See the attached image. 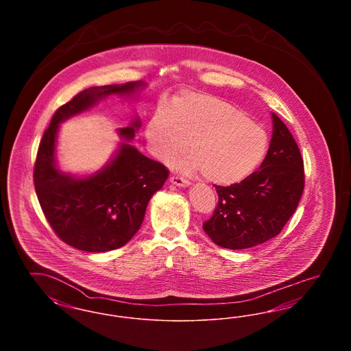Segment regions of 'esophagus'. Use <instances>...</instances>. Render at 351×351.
<instances>
[{
    "label": "esophagus",
    "instance_id": "1",
    "mask_svg": "<svg viewBox=\"0 0 351 351\" xmlns=\"http://www.w3.org/2000/svg\"><path fill=\"white\" fill-rule=\"evenodd\" d=\"M169 182L176 185V186H180V188H185V186H189V182L185 180L183 178H179V176H171Z\"/></svg>",
    "mask_w": 351,
    "mask_h": 351
}]
</instances>
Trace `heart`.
<instances>
[{
  "label": "heart",
  "mask_w": 351,
  "mask_h": 351,
  "mask_svg": "<svg viewBox=\"0 0 351 351\" xmlns=\"http://www.w3.org/2000/svg\"><path fill=\"white\" fill-rule=\"evenodd\" d=\"M151 150L163 162L186 151L178 165L185 173L202 172L217 185H234L261 166L268 150V134L241 109L215 96L183 92L166 110H158L146 128Z\"/></svg>",
  "instance_id": "obj_1"
}]
</instances>
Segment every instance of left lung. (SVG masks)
<instances>
[{
    "label": "left lung",
    "mask_w": 351,
    "mask_h": 351,
    "mask_svg": "<svg viewBox=\"0 0 351 351\" xmlns=\"http://www.w3.org/2000/svg\"><path fill=\"white\" fill-rule=\"evenodd\" d=\"M218 206L202 229L223 249L243 250L276 237L295 213L304 191L300 150L272 113V138L258 171L230 186L216 185Z\"/></svg>",
    "instance_id": "8db88e82"
}]
</instances>
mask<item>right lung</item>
<instances>
[{"label": "right lung", "instance_id": "obj_1", "mask_svg": "<svg viewBox=\"0 0 351 351\" xmlns=\"http://www.w3.org/2000/svg\"><path fill=\"white\" fill-rule=\"evenodd\" d=\"M146 88L141 80L84 89L55 112L43 134L34 168L36 196L53 232L77 250L105 252L126 245L139 230L151 197L166 183L168 169L132 145L141 128L134 116L128 128L117 129V149L100 169L64 172L56 158L60 125L109 97L136 100Z\"/></svg>", "mask_w": 351, "mask_h": 351}]
</instances>
